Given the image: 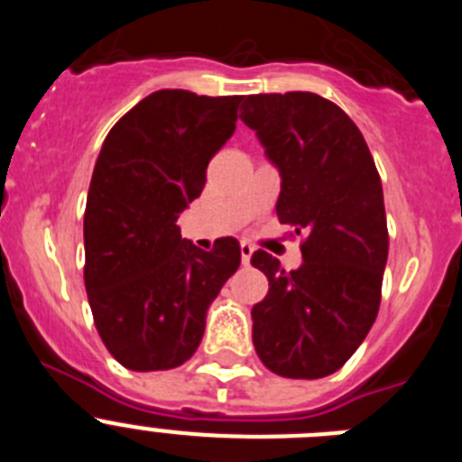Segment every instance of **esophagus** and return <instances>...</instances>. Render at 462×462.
<instances>
[{"mask_svg":"<svg viewBox=\"0 0 462 462\" xmlns=\"http://www.w3.org/2000/svg\"><path fill=\"white\" fill-rule=\"evenodd\" d=\"M252 254H254V247H252L247 240H243V243H240V259H243V263H250Z\"/></svg>","mask_w":462,"mask_h":462,"instance_id":"34e87169","label":"esophagus"}]
</instances>
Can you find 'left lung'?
<instances>
[{"instance_id":"8db88e82","label":"left lung","mask_w":462,"mask_h":462,"mask_svg":"<svg viewBox=\"0 0 462 462\" xmlns=\"http://www.w3.org/2000/svg\"><path fill=\"white\" fill-rule=\"evenodd\" d=\"M240 120L280 171L277 217L305 234L296 271L263 250L252 254L268 277L252 308V342L280 377H326L377 319L389 256L382 180L358 126L319 94H252Z\"/></svg>"}]
</instances>
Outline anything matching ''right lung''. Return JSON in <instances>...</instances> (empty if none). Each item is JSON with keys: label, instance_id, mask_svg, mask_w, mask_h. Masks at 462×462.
Wrapping results in <instances>:
<instances>
[{"label": "right lung", "instance_id": "1", "mask_svg": "<svg viewBox=\"0 0 462 462\" xmlns=\"http://www.w3.org/2000/svg\"><path fill=\"white\" fill-rule=\"evenodd\" d=\"M238 104L159 89L101 145L85 206V289L101 340L125 368L152 373L191 358L208 308L238 271V240L206 252L178 226L201 196L208 162L234 136Z\"/></svg>", "mask_w": 462, "mask_h": 462}]
</instances>
